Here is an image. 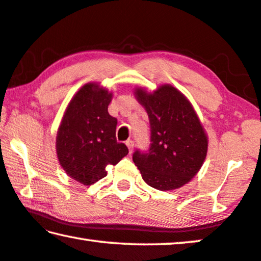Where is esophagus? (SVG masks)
Instances as JSON below:
<instances>
[{
  "instance_id": "obj_1",
  "label": "esophagus",
  "mask_w": 261,
  "mask_h": 261,
  "mask_svg": "<svg viewBox=\"0 0 261 261\" xmlns=\"http://www.w3.org/2000/svg\"><path fill=\"white\" fill-rule=\"evenodd\" d=\"M125 144H126L127 148H129L130 153H132V151H134V146H135V143H134V140H131V139H127Z\"/></svg>"
}]
</instances>
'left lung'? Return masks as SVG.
<instances>
[{"label":"left lung","instance_id":"left-lung-1","mask_svg":"<svg viewBox=\"0 0 261 261\" xmlns=\"http://www.w3.org/2000/svg\"><path fill=\"white\" fill-rule=\"evenodd\" d=\"M136 96L146 109L151 138L147 151L136 150L132 159L151 187L176 189L196 174L205 159L208 139L192 105L172 86L153 94L137 89Z\"/></svg>","mask_w":261,"mask_h":261}]
</instances>
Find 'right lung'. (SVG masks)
Here are the masks:
<instances>
[{
	"label": "right lung",
	"instance_id": "obj_1",
	"mask_svg": "<svg viewBox=\"0 0 261 261\" xmlns=\"http://www.w3.org/2000/svg\"><path fill=\"white\" fill-rule=\"evenodd\" d=\"M111 94L87 84L74 95L57 135V154L69 176L93 185L107 175L106 167L116 165L129 150L116 139L117 119L108 113Z\"/></svg>",
	"mask_w": 261,
	"mask_h": 261
}]
</instances>
